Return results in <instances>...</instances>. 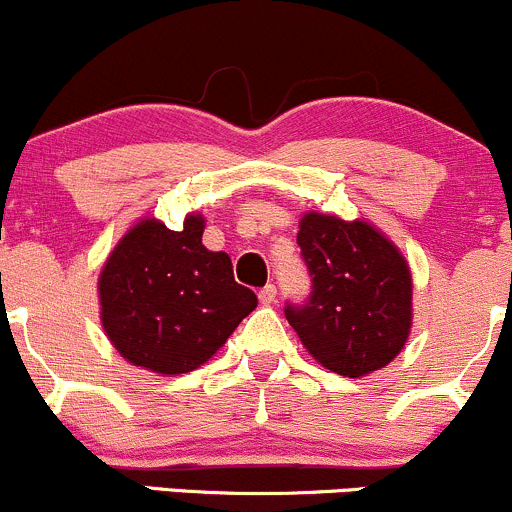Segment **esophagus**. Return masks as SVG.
Returning <instances> with one entry per match:
<instances>
[{
	"instance_id": "obj_1",
	"label": "esophagus",
	"mask_w": 512,
	"mask_h": 512,
	"mask_svg": "<svg viewBox=\"0 0 512 512\" xmlns=\"http://www.w3.org/2000/svg\"><path fill=\"white\" fill-rule=\"evenodd\" d=\"M276 285H266V288L258 290V300H261V305H273L276 302Z\"/></svg>"
}]
</instances>
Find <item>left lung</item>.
<instances>
[{"instance_id": "8db88e82", "label": "left lung", "mask_w": 512, "mask_h": 512, "mask_svg": "<svg viewBox=\"0 0 512 512\" xmlns=\"http://www.w3.org/2000/svg\"><path fill=\"white\" fill-rule=\"evenodd\" d=\"M298 246L312 293L285 317L302 346L339 376L388 366L412 327V273L398 246L364 219L322 212L302 214Z\"/></svg>"}]
</instances>
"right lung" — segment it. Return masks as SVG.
Wrapping results in <instances>:
<instances>
[{"label":"right lung","instance_id":"obj_1","mask_svg":"<svg viewBox=\"0 0 512 512\" xmlns=\"http://www.w3.org/2000/svg\"><path fill=\"white\" fill-rule=\"evenodd\" d=\"M202 232L205 217L195 212L180 232L144 217L104 261L100 320L129 364L161 376L195 371L256 310L254 290L234 280L232 258L205 249Z\"/></svg>","mask_w":512,"mask_h":512}]
</instances>
